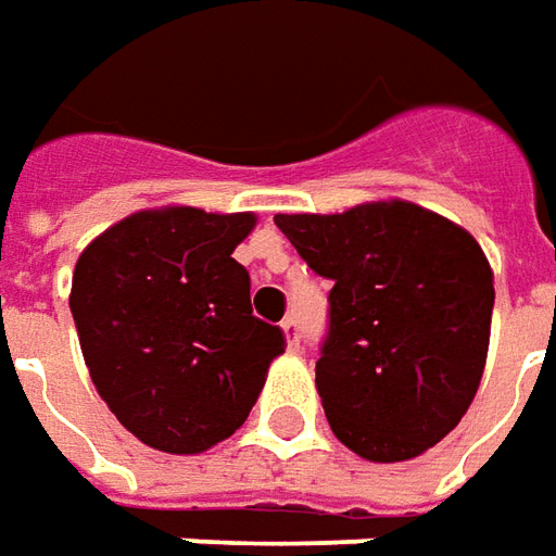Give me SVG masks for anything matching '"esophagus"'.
I'll list each match as a JSON object with an SVG mask.
<instances>
[{"instance_id": "obj_1", "label": "esophagus", "mask_w": 556, "mask_h": 556, "mask_svg": "<svg viewBox=\"0 0 556 556\" xmlns=\"http://www.w3.org/2000/svg\"><path fill=\"white\" fill-rule=\"evenodd\" d=\"M281 329H285L287 336V348H290V351H300V324H296L293 317H287L285 324H281Z\"/></svg>"}]
</instances>
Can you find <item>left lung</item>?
Listing matches in <instances>:
<instances>
[{"mask_svg":"<svg viewBox=\"0 0 556 556\" xmlns=\"http://www.w3.org/2000/svg\"><path fill=\"white\" fill-rule=\"evenodd\" d=\"M275 224L332 281L315 384L336 439L372 463L442 442L488 359L493 271L481 244L402 199Z\"/></svg>","mask_w":556,"mask_h":556,"instance_id":"left-lung-1","label":"left lung"}]
</instances>
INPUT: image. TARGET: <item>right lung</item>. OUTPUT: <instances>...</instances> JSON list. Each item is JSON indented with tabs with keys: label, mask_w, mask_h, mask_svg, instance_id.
Segmentation results:
<instances>
[{
	"label": "right lung",
	"mask_w": 556,
	"mask_h": 556,
	"mask_svg": "<svg viewBox=\"0 0 556 556\" xmlns=\"http://www.w3.org/2000/svg\"><path fill=\"white\" fill-rule=\"evenodd\" d=\"M256 214L168 205L124 217L75 263L68 308L99 396L139 442L202 454L251 415L285 332L232 260Z\"/></svg>",
	"instance_id": "right-lung-1"
}]
</instances>
